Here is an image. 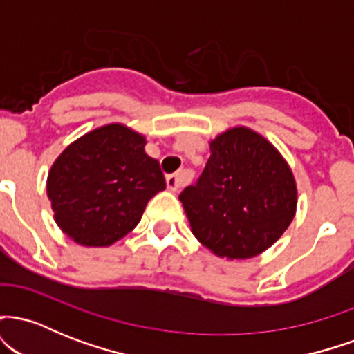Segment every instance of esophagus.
I'll list each match as a JSON object with an SVG mask.
<instances>
[{
	"mask_svg": "<svg viewBox=\"0 0 354 354\" xmlns=\"http://www.w3.org/2000/svg\"><path fill=\"white\" fill-rule=\"evenodd\" d=\"M166 186H168V189L171 191H178L181 186V176L180 174H166Z\"/></svg>",
	"mask_w": 354,
	"mask_h": 354,
	"instance_id": "esophagus-1",
	"label": "esophagus"
}]
</instances>
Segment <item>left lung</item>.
Returning <instances> with one entry per match:
<instances>
[{
    "mask_svg": "<svg viewBox=\"0 0 354 354\" xmlns=\"http://www.w3.org/2000/svg\"><path fill=\"white\" fill-rule=\"evenodd\" d=\"M146 140L123 124L81 136L48 174L56 225L83 246H109L136 228L148 201L166 188Z\"/></svg>",
    "mask_w": 354,
    "mask_h": 354,
    "instance_id": "1",
    "label": "left lung"
}]
</instances>
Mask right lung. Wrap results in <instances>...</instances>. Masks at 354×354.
I'll return each instance as SVG.
<instances>
[{"label": "right lung", "mask_w": 354, "mask_h": 354, "mask_svg": "<svg viewBox=\"0 0 354 354\" xmlns=\"http://www.w3.org/2000/svg\"><path fill=\"white\" fill-rule=\"evenodd\" d=\"M209 149L200 178L180 194L191 231L221 258H253L293 221V173L273 145L248 128L223 133Z\"/></svg>", "instance_id": "obj_1"}]
</instances>
